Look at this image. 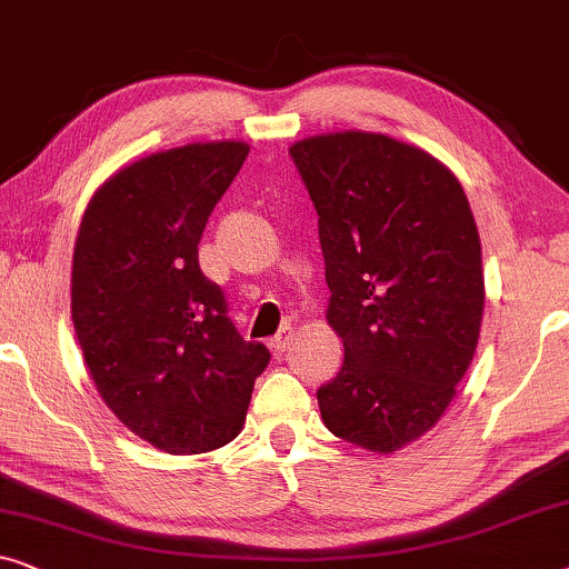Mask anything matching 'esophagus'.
I'll return each mask as SVG.
<instances>
[{"label":"esophagus","mask_w":569,"mask_h":569,"mask_svg":"<svg viewBox=\"0 0 569 569\" xmlns=\"http://www.w3.org/2000/svg\"><path fill=\"white\" fill-rule=\"evenodd\" d=\"M288 342H291V327H283V330L278 332L273 340H270V350H273V356H283Z\"/></svg>","instance_id":"1"}]
</instances>
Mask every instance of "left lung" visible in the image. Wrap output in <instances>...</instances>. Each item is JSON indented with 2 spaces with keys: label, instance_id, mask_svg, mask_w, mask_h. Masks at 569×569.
<instances>
[{
  "label": "left lung",
  "instance_id": "obj_1",
  "mask_svg": "<svg viewBox=\"0 0 569 569\" xmlns=\"http://www.w3.org/2000/svg\"><path fill=\"white\" fill-rule=\"evenodd\" d=\"M288 151L319 213L327 322L346 348L319 412L342 441L399 451L443 418L475 358V213L441 159L387 133H317Z\"/></svg>",
  "mask_w": 569,
  "mask_h": 569
}]
</instances>
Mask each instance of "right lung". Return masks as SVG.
<instances>
[{
  "label": "right lung",
  "mask_w": 569,
  "mask_h": 569,
  "mask_svg": "<svg viewBox=\"0 0 569 569\" xmlns=\"http://www.w3.org/2000/svg\"><path fill=\"white\" fill-rule=\"evenodd\" d=\"M247 151L229 139L136 159L94 190L77 231L71 322L94 387L131 433L174 456L234 441L270 361L198 266Z\"/></svg>",
  "instance_id": "1"
}]
</instances>
